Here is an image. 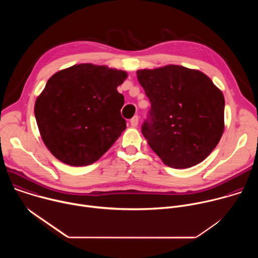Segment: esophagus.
I'll return each instance as SVG.
<instances>
[{"label": "esophagus", "instance_id": "obj_1", "mask_svg": "<svg viewBox=\"0 0 258 258\" xmlns=\"http://www.w3.org/2000/svg\"><path fill=\"white\" fill-rule=\"evenodd\" d=\"M138 123H139V116H134L132 119H131V124L133 125V126H137L138 125Z\"/></svg>", "mask_w": 258, "mask_h": 258}]
</instances>
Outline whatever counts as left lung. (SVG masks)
Wrapping results in <instances>:
<instances>
[{"mask_svg": "<svg viewBox=\"0 0 258 258\" xmlns=\"http://www.w3.org/2000/svg\"><path fill=\"white\" fill-rule=\"evenodd\" d=\"M137 75L151 103L142 124L150 148L174 168L203 161L224 133L223 93L204 73L178 65Z\"/></svg>", "mask_w": 258, "mask_h": 258, "instance_id": "obj_1", "label": "left lung"}]
</instances>
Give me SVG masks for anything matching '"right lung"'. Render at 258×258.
Listing matches in <instances>:
<instances>
[{"mask_svg":"<svg viewBox=\"0 0 258 258\" xmlns=\"http://www.w3.org/2000/svg\"><path fill=\"white\" fill-rule=\"evenodd\" d=\"M122 70L79 64L48 81L36 99L34 115L42 139L60 161L89 165L97 161L126 127L120 109L124 97L116 88Z\"/></svg>","mask_w":258,"mask_h":258,"instance_id":"right-lung-1","label":"right lung"}]
</instances>
